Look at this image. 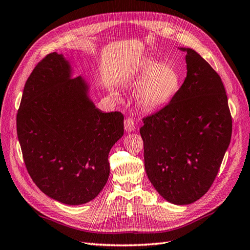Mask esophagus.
<instances>
[{"label":"esophagus","instance_id":"34e87169","mask_svg":"<svg viewBox=\"0 0 250 250\" xmlns=\"http://www.w3.org/2000/svg\"><path fill=\"white\" fill-rule=\"evenodd\" d=\"M125 129L126 132H132L135 130V124H134L133 118L127 117L125 119Z\"/></svg>","mask_w":250,"mask_h":250}]
</instances>
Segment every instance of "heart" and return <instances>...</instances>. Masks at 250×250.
Returning <instances> with one entry per match:
<instances>
[{"label":"heart","instance_id":"1","mask_svg":"<svg viewBox=\"0 0 250 250\" xmlns=\"http://www.w3.org/2000/svg\"><path fill=\"white\" fill-rule=\"evenodd\" d=\"M144 82L137 99L146 110L162 106L173 97L181 84V76L176 68L156 62H146L139 73Z\"/></svg>","mask_w":250,"mask_h":250}]
</instances>
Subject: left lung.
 <instances>
[{"instance_id":"left-lung-1","label":"left lung","mask_w":250,"mask_h":250,"mask_svg":"<svg viewBox=\"0 0 250 250\" xmlns=\"http://www.w3.org/2000/svg\"><path fill=\"white\" fill-rule=\"evenodd\" d=\"M187 77L169 104L143 118L145 168L165 200L197 201L210 189L232 133L225 87L212 66L191 48Z\"/></svg>"}]
</instances>
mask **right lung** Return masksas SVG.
Listing matches in <instances>:
<instances>
[{
  "instance_id": "1",
  "label": "right lung",
  "mask_w": 250,
  "mask_h": 250,
  "mask_svg": "<svg viewBox=\"0 0 250 250\" xmlns=\"http://www.w3.org/2000/svg\"><path fill=\"white\" fill-rule=\"evenodd\" d=\"M62 55H46L25 83L17 133L31 180L66 205L94 200L110 174L108 153L124 135V115L102 113Z\"/></svg>"
}]
</instances>
